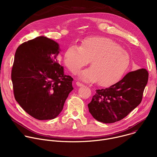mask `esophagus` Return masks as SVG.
Returning <instances> with one entry per match:
<instances>
[{"mask_svg":"<svg viewBox=\"0 0 157 157\" xmlns=\"http://www.w3.org/2000/svg\"><path fill=\"white\" fill-rule=\"evenodd\" d=\"M76 85L78 86H79V87H81V86H84V84H82V83H81V82H76Z\"/></svg>","mask_w":157,"mask_h":157,"instance_id":"34e87169","label":"esophagus"}]
</instances>
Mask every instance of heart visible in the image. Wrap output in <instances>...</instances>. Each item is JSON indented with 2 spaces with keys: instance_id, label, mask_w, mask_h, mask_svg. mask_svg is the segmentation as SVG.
<instances>
[{
  "instance_id": "obj_1",
  "label": "heart",
  "mask_w": 157,
  "mask_h": 157,
  "mask_svg": "<svg viewBox=\"0 0 157 157\" xmlns=\"http://www.w3.org/2000/svg\"><path fill=\"white\" fill-rule=\"evenodd\" d=\"M90 61L92 66L79 73L80 79L109 86L125 72L130 64V56L116 42L101 36L85 38L80 47L71 45L64 55V64L73 74H76Z\"/></svg>"
}]
</instances>
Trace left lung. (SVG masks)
Returning a JSON list of instances; mask_svg holds the SVG:
<instances>
[{"label":"left lung","mask_w":157,"mask_h":157,"mask_svg":"<svg viewBox=\"0 0 157 157\" xmlns=\"http://www.w3.org/2000/svg\"><path fill=\"white\" fill-rule=\"evenodd\" d=\"M148 79L144 69L131 71L110 87L97 89L91 102L89 113L99 122L114 123L125 117L141 102Z\"/></svg>","instance_id":"left-lung-1"}]
</instances>
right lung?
I'll list each match as a JSON object with an SVG mask.
<instances>
[{
  "label": "right lung",
  "mask_w": 157,
  "mask_h": 157,
  "mask_svg": "<svg viewBox=\"0 0 157 157\" xmlns=\"http://www.w3.org/2000/svg\"><path fill=\"white\" fill-rule=\"evenodd\" d=\"M59 44L40 36L21 44L12 70L15 99L26 113L38 120L56 118L73 89L70 76L58 61Z\"/></svg>",
  "instance_id": "obj_1"
}]
</instances>
